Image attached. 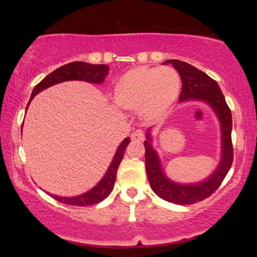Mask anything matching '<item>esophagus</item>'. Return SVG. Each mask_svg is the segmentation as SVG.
<instances>
[{
  "mask_svg": "<svg viewBox=\"0 0 257 257\" xmlns=\"http://www.w3.org/2000/svg\"><path fill=\"white\" fill-rule=\"evenodd\" d=\"M144 137H145L144 132L140 129H137L136 132H134L132 134V140H134V141H143Z\"/></svg>",
  "mask_w": 257,
  "mask_h": 257,
  "instance_id": "34e87169",
  "label": "esophagus"
}]
</instances>
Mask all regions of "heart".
I'll list each match as a JSON object with an SVG mask.
<instances>
[{
	"mask_svg": "<svg viewBox=\"0 0 257 257\" xmlns=\"http://www.w3.org/2000/svg\"><path fill=\"white\" fill-rule=\"evenodd\" d=\"M181 90V78L169 66H140L125 73L116 87V102L125 109L140 108L146 118L160 117L170 108Z\"/></svg>",
	"mask_w": 257,
	"mask_h": 257,
	"instance_id": "1",
	"label": "heart"
}]
</instances>
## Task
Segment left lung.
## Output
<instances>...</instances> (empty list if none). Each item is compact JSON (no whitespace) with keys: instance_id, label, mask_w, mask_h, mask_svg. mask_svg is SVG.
Returning <instances> with one entry per match:
<instances>
[{"instance_id":"left-lung-1","label":"left lung","mask_w":257,"mask_h":257,"mask_svg":"<svg viewBox=\"0 0 257 257\" xmlns=\"http://www.w3.org/2000/svg\"><path fill=\"white\" fill-rule=\"evenodd\" d=\"M172 64L181 77L182 89L179 101H202L209 105L219 119L221 127V156L216 169L209 177L195 183H179L167 177L158 152L152 147L151 127L146 134V171L154 192L171 203L180 205L193 204L204 200L220 187L233 162L232 113L226 105L224 95L214 79L192 65L178 59L166 61Z\"/></svg>"}]
</instances>
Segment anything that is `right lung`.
I'll use <instances>...</instances> for the list:
<instances>
[{"instance_id": "right-lung-1", "label": "right lung", "mask_w": 257, "mask_h": 257, "mask_svg": "<svg viewBox=\"0 0 257 257\" xmlns=\"http://www.w3.org/2000/svg\"><path fill=\"white\" fill-rule=\"evenodd\" d=\"M108 73L109 66L102 64L94 65L85 62H73L64 65V66H61L54 70L50 75H47L44 79L41 80L40 83L34 87V89L32 91L30 101L26 106V110L27 108H29L33 98L37 94H40L41 91L48 88V87L67 80H84L91 84H102L103 80L107 77ZM22 128H23V123H22ZM129 143V137L121 141V144L118 146L116 154H114L110 166L107 169L105 176H103L100 181L89 191L76 196H59L55 194H51L48 192L46 193L50 194L52 198L57 200L58 202H62V203L69 205L87 206L99 203L102 200H105L109 195V193L112 191L114 181H116L118 167L122 160L124 150L127 148Z\"/></svg>"}]
</instances>
